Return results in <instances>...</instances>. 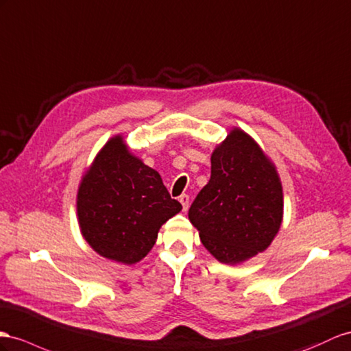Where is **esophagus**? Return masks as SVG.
I'll list each match as a JSON object with an SVG mask.
<instances>
[{"label": "esophagus", "instance_id": "34e87169", "mask_svg": "<svg viewBox=\"0 0 351 351\" xmlns=\"http://www.w3.org/2000/svg\"><path fill=\"white\" fill-rule=\"evenodd\" d=\"M179 202H181V204H182V210L186 212L188 206H190V197H188L186 194H182L181 197H179Z\"/></svg>", "mask_w": 351, "mask_h": 351}]
</instances>
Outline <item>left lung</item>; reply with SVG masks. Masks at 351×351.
<instances>
[{
	"label": "left lung",
	"instance_id": "1",
	"mask_svg": "<svg viewBox=\"0 0 351 351\" xmlns=\"http://www.w3.org/2000/svg\"><path fill=\"white\" fill-rule=\"evenodd\" d=\"M210 179L188 218L203 246L223 264L263 252L280 230L283 191L274 165L258 143L232 129L210 157Z\"/></svg>",
	"mask_w": 351,
	"mask_h": 351
}]
</instances>
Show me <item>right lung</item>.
Here are the masks:
<instances>
[{
	"instance_id": "add662e5",
	"label": "right lung",
	"mask_w": 351,
	"mask_h": 351,
	"mask_svg": "<svg viewBox=\"0 0 351 351\" xmlns=\"http://www.w3.org/2000/svg\"><path fill=\"white\" fill-rule=\"evenodd\" d=\"M181 209L157 170L130 154L121 136L99 151L77 194L83 237L99 255L123 264L145 258L160 227Z\"/></svg>"
}]
</instances>
